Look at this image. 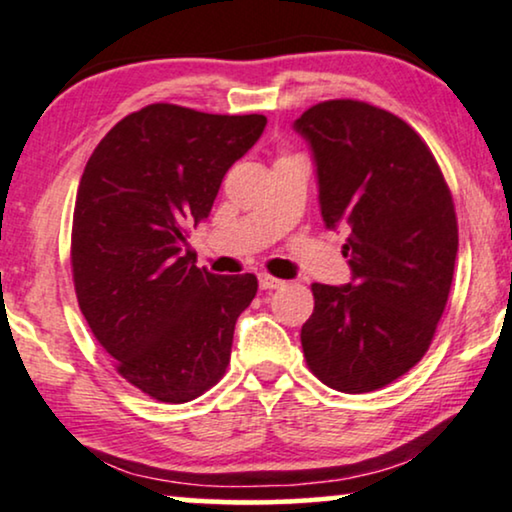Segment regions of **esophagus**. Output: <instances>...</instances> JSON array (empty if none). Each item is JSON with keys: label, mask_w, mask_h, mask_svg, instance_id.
Wrapping results in <instances>:
<instances>
[{"label": "esophagus", "mask_w": 512, "mask_h": 512, "mask_svg": "<svg viewBox=\"0 0 512 512\" xmlns=\"http://www.w3.org/2000/svg\"><path fill=\"white\" fill-rule=\"evenodd\" d=\"M258 284H261V289L270 291V289H280L284 282L277 280V277H270V275H258Z\"/></svg>", "instance_id": "esophagus-1"}]
</instances>
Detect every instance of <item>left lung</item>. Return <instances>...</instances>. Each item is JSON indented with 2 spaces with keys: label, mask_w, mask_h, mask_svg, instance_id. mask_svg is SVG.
Masks as SVG:
<instances>
[{
  "label": "left lung",
  "mask_w": 512,
  "mask_h": 512,
  "mask_svg": "<svg viewBox=\"0 0 512 512\" xmlns=\"http://www.w3.org/2000/svg\"><path fill=\"white\" fill-rule=\"evenodd\" d=\"M294 131L313 152L329 230H348V284H313L301 329L313 374L371 393L426 355L447 305L459 228L433 152L407 122L360 101L305 110Z\"/></svg>",
  "instance_id": "obj_1"
}]
</instances>
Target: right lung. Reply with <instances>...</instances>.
<instances>
[{"label": "right lung", "mask_w": 512, "mask_h": 512, "mask_svg": "<svg viewBox=\"0 0 512 512\" xmlns=\"http://www.w3.org/2000/svg\"><path fill=\"white\" fill-rule=\"evenodd\" d=\"M265 124L155 103L112 126L86 162L72 221L79 308L119 374L159 402L195 400L225 374L256 296L251 272L197 268L185 232L207 221Z\"/></svg>", "instance_id": "1"}]
</instances>
